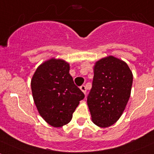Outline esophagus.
Returning <instances> with one entry per match:
<instances>
[{"label":"esophagus","instance_id":"esophagus-1","mask_svg":"<svg viewBox=\"0 0 154 154\" xmlns=\"http://www.w3.org/2000/svg\"><path fill=\"white\" fill-rule=\"evenodd\" d=\"M80 89L81 90V91L83 92V93H84V94H86V93H87V88H86V87L84 85H82L81 87H80Z\"/></svg>","mask_w":154,"mask_h":154}]
</instances>
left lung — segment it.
<instances>
[{
	"label": "left lung",
	"mask_w": 154,
	"mask_h": 154,
	"mask_svg": "<svg viewBox=\"0 0 154 154\" xmlns=\"http://www.w3.org/2000/svg\"><path fill=\"white\" fill-rule=\"evenodd\" d=\"M93 86L87 97L91 119L96 125H112L125 109L131 91L133 74L127 63L114 56L95 63Z\"/></svg>",
	"instance_id": "obj_1"
}]
</instances>
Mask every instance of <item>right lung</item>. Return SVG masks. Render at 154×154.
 <instances>
[{"label":"right lung","mask_w":154,"mask_h":154,"mask_svg":"<svg viewBox=\"0 0 154 154\" xmlns=\"http://www.w3.org/2000/svg\"><path fill=\"white\" fill-rule=\"evenodd\" d=\"M69 70V63L52 57L40 64L32 77V93L38 113L54 128L68 124L84 98Z\"/></svg>","instance_id":"obj_1"}]
</instances>
